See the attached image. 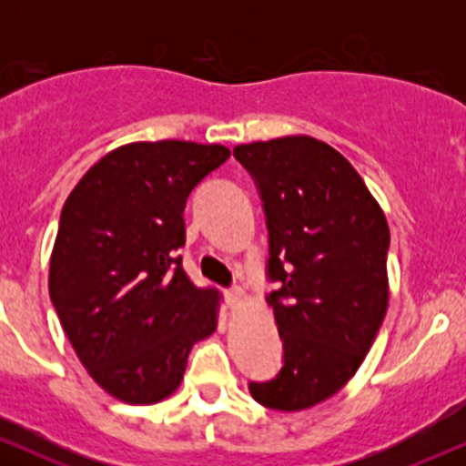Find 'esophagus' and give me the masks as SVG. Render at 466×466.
Here are the masks:
<instances>
[{"label":"esophagus","mask_w":466,"mask_h":466,"mask_svg":"<svg viewBox=\"0 0 466 466\" xmlns=\"http://www.w3.org/2000/svg\"><path fill=\"white\" fill-rule=\"evenodd\" d=\"M226 300L232 304V307H238L240 302H243V291H240L238 287H232V289H226Z\"/></svg>","instance_id":"obj_1"}]
</instances>
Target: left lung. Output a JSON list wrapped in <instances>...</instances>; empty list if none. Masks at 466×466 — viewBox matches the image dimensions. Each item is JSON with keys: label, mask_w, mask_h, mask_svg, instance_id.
<instances>
[{"label": "left lung", "mask_w": 466, "mask_h": 466, "mask_svg": "<svg viewBox=\"0 0 466 466\" xmlns=\"http://www.w3.org/2000/svg\"><path fill=\"white\" fill-rule=\"evenodd\" d=\"M254 177L269 229L267 274L285 363L251 397L300 411L360 370L388 311L390 229L381 206L339 151L309 136L234 147Z\"/></svg>", "instance_id": "1"}]
</instances>
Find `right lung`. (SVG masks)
<instances>
[{
  "mask_svg": "<svg viewBox=\"0 0 466 466\" xmlns=\"http://www.w3.org/2000/svg\"><path fill=\"white\" fill-rule=\"evenodd\" d=\"M229 157L223 144L131 142L98 159L61 210L50 298L92 379L131 405L184 379L190 349L217 330L221 293L181 267L192 188Z\"/></svg>",
  "mask_w": 466,
  "mask_h": 466,
  "instance_id": "add662e5",
  "label": "right lung"
}]
</instances>
